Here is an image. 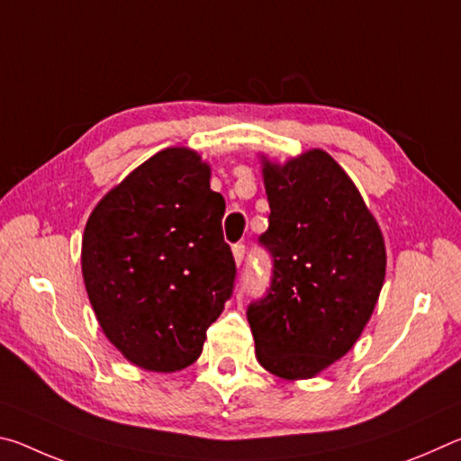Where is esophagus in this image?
<instances>
[{
    "instance_id": "obj_1",
    "label": "esophagus",
    "mask_w": 461,
    "mask_h": 461,
    "mask_svg": "<svg viewBox=\"0 0 461 461\" xmlns=\"http://www.w3.org/2000/svg\"><path fill=\"white\" fill-rule=\"evenodd\" d=\"M231 252H233V260H236V264L240 267L241 262H244V254H246V246L244 244H236L231 248Z\"/></svg>"
}]
</instances>
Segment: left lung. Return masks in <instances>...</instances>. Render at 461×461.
<instances>
[{
    "label": "left lung",
    "instance_id": "8db88e82",
    "mask_svg": "<svg viewBox=\"0 0 461 461\" xmlns=\"http://www.w3.org/2000/svg\"><path fill=\"white\" fill-rule=\"evenodd\" d=\"M262 176L270 223L260 244L272 280L248 307L256 357L275 376L313 378L370 321L386 275L384 238L352 178L319 148L285 165L262 156Z\"/></svg>",
    "mask_w": 461,
    "mask_h": 461
}]
</instances>
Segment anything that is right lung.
<instances>
[{
  "label": "right lung",
  "mask_w": 461,
  "mask_h": 461,
  "mask_svg": "<svg viewBox=\"0 0 461 461\" xmlns=\"http://www.w3.org/2000/svg\"><path fill=\"white\" fill-rule=\"evenodd\" d=\"M209 178L197 152L167 148L113 186L85 225L81 270L91 307L105 338L144 370L191 366L231 296L225 201Z\"/></svg>",
  "instance_id": "add662e5"
}]
</instances>
